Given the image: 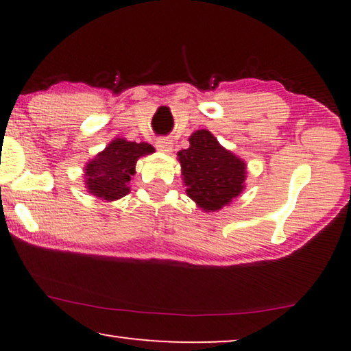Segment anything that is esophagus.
<instances>
[{"instance_id":"esophagus-1","label":"esophagus","mask_w":351,"mask_h":351,"mask_svg":"<svg viewBox=\"0 0 351 351\" xmlns=\"http://www.w3.org/2000/svg\"><path fill=\"white\" fill-rule=\"evenodd\" d=\"M156 148L162 153H171L172 152V141L166 137H161L156 141Z\"/></svg>"}]
</instances>
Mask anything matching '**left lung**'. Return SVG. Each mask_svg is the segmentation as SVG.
Here are the masks:
<instances>
[{
	"mask_svg": "<svg viewBox=\"0 0 351 351\" xmlns=\"http://www.w3.org/2000/svg\"><path fill=\"white\" fill-rule=\"evenodd\" d=\"M190 147L177 153L186 195L206 213L222 209L244 190L246 162L206 129L193 132Z\"/></svg>",
	"mask_w": 351,
	"mask_h": 351,
	"instance_id": "obj_1",
	"label": "left lung"
}]
</instances>
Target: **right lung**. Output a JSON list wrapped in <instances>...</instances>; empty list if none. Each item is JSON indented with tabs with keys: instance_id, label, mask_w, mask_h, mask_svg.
<instances>
[{
	"instance_id": "1",
	"label": "right lung",
	"mask_w": 351,
	"mask_h": 351,
	"mask_svg": "<svg viewBox=\"0 0 351 351\" xmlns=\"http://www.w3.org/2000/svg\"><path fill=\"white\" fill-rule=\"evenodd\" d=\"M155 152L147 142H129L114 138L84 167L86 189L90 195L105 201H114L129 193V182L136 174V162L141 156Z\"/></svg>"
}]
</instances>
